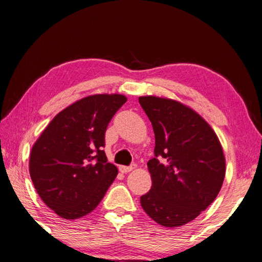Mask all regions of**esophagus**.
Here are the masks:
<instances>
[{"instance_id":"obj_1","label":"esophagus","mask_w":262,"mask_h":262,"mask_svg":"<svg viewBox=\"0 0 262 262\" xmlns=\"http://www.w3.org/2000/svg\"><path fill=\"white\" fill-rule=\"evenodd\" d=\"M134 168H136V165L135 164H133V165H130V166L121 165L120 167H119V170H120V172H122V173H127V172H130L134 170Z\"/></svg>"}]
</instances>
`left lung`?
<instances>
[{
	"label": "left lung",
	"instance_id": "8db88e82",
	"mask_svg": "<svg viewBox=\"0 0 262 262\" xmlns=\"http://www.w3.org/2000/svg\"><path fill=\"white\" fill-rule=\"evenodd\" d=\"M139 101L155 133V157L148 162L152 186L141 206L163 227H181L219 195L225 177L223 149L209 123L188 106L156 96Z\"/></svg>",
	"mask_w": 262,
	"mask_h": 262
}]
</instances>
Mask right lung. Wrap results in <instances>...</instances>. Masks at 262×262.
I'll return each instance as SVG.
<instances>
[{"label":"right lung","mask_w":262,"mask_h":262,"mask_svg":"<svg viewBox=\"0 0 262 262\" xmlns=\"http://www.w3.org/2000/svg\"><path fill=\"white\" fill-rule=\"evenodd\" d=\"M123 95L82 98L57 113L35 141L30 176L41 200L66 220L85 216L99 205L118 174L103 150L105 132Z\"/></svg>","instance_id":"add662e5"}]
</instances>
